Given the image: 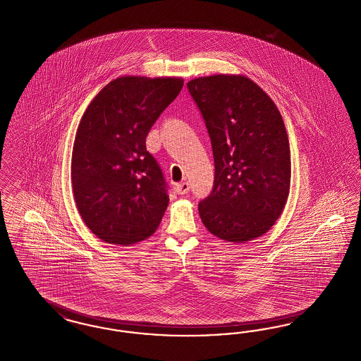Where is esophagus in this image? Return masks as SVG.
<instances>
[{
  "mask_svg": "<svg viewBox=\"0 0 361 361\" xmlns=\"http://www.w3.org/2000/svg\"><path fill=\"white\" fill-rule=\"evenodd\" d=\"M189 189H190V187H189V184H188V183L177 184L176 188H174V190H176V193H177V195H185V193L189 192Z\"/></svg>",
  "mask_w": 361,
  "mask_h": 361,
  "instance_id": "34e87169",
  "label": "esophagus"
}]
</instances>
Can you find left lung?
Returning a JSON list of instances; mask_svg holds the SVG:
<instances>
[{
    "mask_svg": "<svg viewBox=\"0 0 361 361\" xmlns=\"http://www.w3.org/2000/svg\"><path fill=\"white\" fill-rule=\"evenodd\" d=\"M208 130L215 181L199 202L207 230L245 243L269 231L290 190V146L274 102L243 75H212L188 82Z\"/></svg>",
    "mask_w": 361,
    "mask_h": 361,
    "instance_id": "1",
    "label": "left lung"
}]
</instances>
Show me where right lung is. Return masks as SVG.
Wrapping results in <instances>:
<instances>
[{
  "label": "right lung",
  "instance_id": "right-lung-1",
  "mask_svg": "<svg viewBox=\"0 0 361 361\" xmlns=\"http://www.w3.org/2000/svg\"><path fill=\"white\" fill-rule=\"evenodd\" d=\"M183 86L181 78L121 76L82 116L71 162L73 197L103 242L134 245L159 228L169 196L146 137Z\"/></svg>",
  "mask_w": 361,
  "mask_h": 361
}]
</instances>
